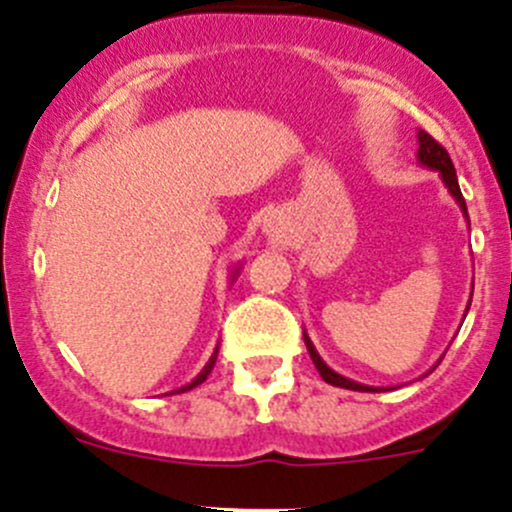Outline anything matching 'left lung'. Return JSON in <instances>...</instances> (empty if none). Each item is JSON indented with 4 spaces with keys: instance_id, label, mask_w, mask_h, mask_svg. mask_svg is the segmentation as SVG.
<instances>
[{
    "instance_id": "8db88e82",
    "label": "left lung",
    "mask_w": 512,
    "mask_h": 512,
    "mask_svg": "<svg viewBox=\"0 0 512 512\" xmlns=\"http://www.w3.org/2000/svg\"><path fill=\"white\" fill-rule=\"evenodd\" d=\"M418 160H421L423 165H428V168H436L438 173H441L443 183L448 185L451 195L458 200V205H461L463 213H466V218H468L466 200H463L461 188H458V178H456V168H453V160H451V156H448L446 148H443L441 143H438L436 138L426 131H418ZM304 344H307V352H309V356H312L314 366H317V371L322 374V379L327 381V384L339 386V389H352V391H376V389H371V386L356 384V381L344 379V376H339L337 371L329 369V366L322 361V356L317 354V349L312 347V342H309L307 334H304Z\"/></svg>"
}]
</instances>
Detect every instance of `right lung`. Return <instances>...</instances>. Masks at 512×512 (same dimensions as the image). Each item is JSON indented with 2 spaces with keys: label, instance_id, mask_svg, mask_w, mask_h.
<instances>
[{
  "label": "right lung",
  "instance_id": "1",
  "mask_svg": "<svg viewBox=\"0 0 512 512\" xmlns=\"http://www.w3.org/2000/svg\"><path fill=\"white\" fill-rule=\"evenodd\" d=\"M215 359H218V352L213 354V359L208 361V366H205V369L200 371V374H198V379H193V381H190L188 386H183V389H180V391H190V389H195V386H198V384H203V381L208 379V374H210V371H213V366H215Z\"/></svg>",
  "mask_w": 512,
  "mask_h": 512
}]
</instances>
